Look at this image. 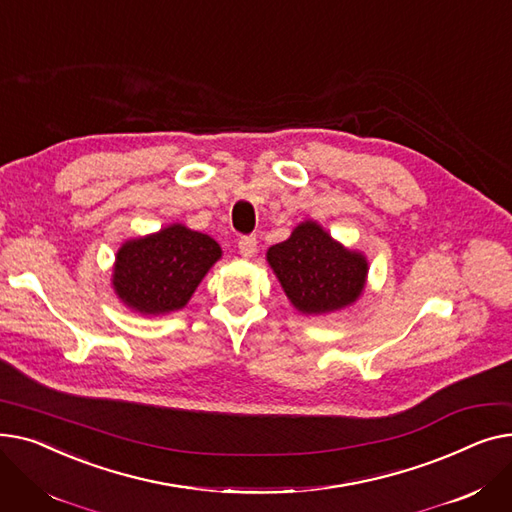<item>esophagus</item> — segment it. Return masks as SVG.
I'll return each mask as SVG.
<instances>
[{"label":"esophagus","instance_id":"esophagus-1","mask_svg":"<svg viewBox=\"0 0 512 512\" xmlns=\"http://www.w3.org/2000/svg\"><path fill=\"white\" fill-rule=\"evenodd\" d=\"M255 251H257V238L253 234L238 238V253L242 257H251Z\"/></svg>","mask_w":512,"mask_h":512}]
</instances>
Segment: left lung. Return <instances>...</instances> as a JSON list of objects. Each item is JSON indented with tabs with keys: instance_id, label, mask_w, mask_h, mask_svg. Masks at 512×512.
<instances>
[{
	"instance_id": "left-lung-1",
	"label": "left lung",
	"mask_w": 512,
	"mask_h": 512,
	"mask_svg": "<svg viewBox=\"0 0 512 512\" xmlns=\"http://www.w3.org/2000/svg\"><path fill=\"white\" fill-rule=\"evenodd\" d=\"M267 261L292 305L303 313H330L357 301L367 278L361 253L346 251L315 222L294 228L267 251Z\"/></svg>"
}]
</instances>
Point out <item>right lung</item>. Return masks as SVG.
Segmentation results:
<instances>
[{
	"mask_svg": "<svg viewBox=\"0 0 512 512\" xmlns=\"http://www.w3.org/2000/svg\"><path fill=\"white\" fill-rule=\"evenodd\" d=\"M222 249L207 234L180 224L128 240L118 251L114 286L118 297L141 313L182 309Z\"/></svg>",
	"mask_w": 512,
	"mask_h": 512,
	"instance_id": "1",
	"label": "right lung"
}]
</instances>
